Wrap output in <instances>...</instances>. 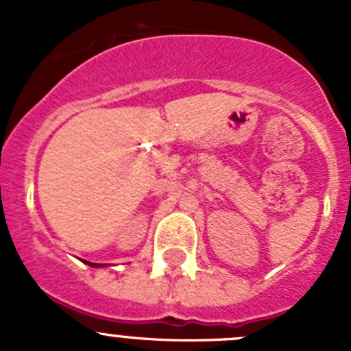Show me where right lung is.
<instances>
[{
    "mask_svg": "<svg viewBox=\"0 0 351 351\" xmlns=\"http://www.w3.org/2000/svg\"><path fill=\"white\" fill-rule=\"evenodd\" d=\"M89 263V262H88ZM89 265H98V263H89Z\"/></svg>",
    "mask_w": 351,
    "mask_h": 351,
    "instance_id": "1",
    "label": "right lung"
}]
</instances>
